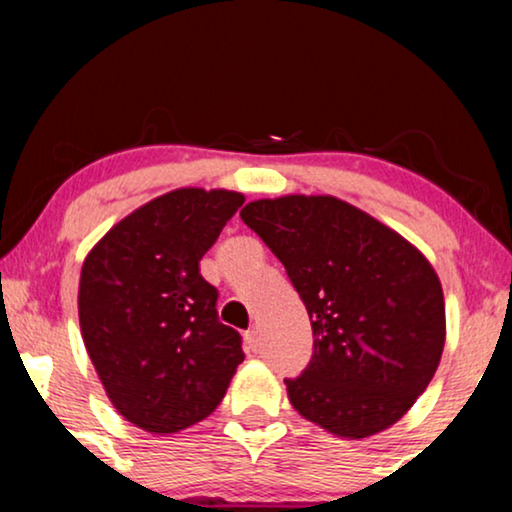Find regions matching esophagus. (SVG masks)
Listing matches in <instances>:
<instances>
[{"mask_svg": "<svg viewBox=\"0 0 512 512\" xmlns=\"http://www.w3.org/2000/svg\"><path fill=\"white\" fill-rule=\"evenodd\" d=\"M244 345H247L249 352H256V349H258V333L254 331V328L244 333Z\"/></svg>", "mask_w": 512, "mask_h": 512, "instance_id": "obj_1", "label": "esophagus"}]
</instances>
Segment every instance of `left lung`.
<instances>
[{
	"mask_svg": "<svg viewBox=\"0 0 512 512\" xmlns=\"http://www.w3.org/2000/svg\"><path fill=\"white\" fill-rule=\"evenodd\" d=\"M240 216L282 261L310 314V366L284 380L298 415L352 440L396 424L445 347L443 286L426 256L333 195L254 200Z\"/></svg>",
	"mask_w": 512,
	"mask_h": 512,
	"instance_id": "obj_1",
	"label": "left lung"
}]
</instances>
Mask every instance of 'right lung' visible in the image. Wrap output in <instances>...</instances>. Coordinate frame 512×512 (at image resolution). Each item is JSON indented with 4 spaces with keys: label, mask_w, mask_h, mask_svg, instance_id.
Here are the masks:
<instances>
[{
    "label": "right lung",
    "mask_w": 512,
    "mask_h": 512,
    "mask_svg": "<svg viewBox=\"0 0 512 512\" xmlns=\"http://www.w3.org/2000/svg\"><path fill=\"white\" fill-rule=\"evenodd\" d=\"M242 202L226 188H177L118 221L83 261V345L111 405L139 429L165 436L202 422L244 361L200 275Z\"/></svg>",
    "instance_id": "right-lung-1"
}]
</instances>
